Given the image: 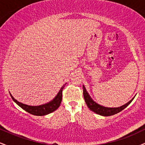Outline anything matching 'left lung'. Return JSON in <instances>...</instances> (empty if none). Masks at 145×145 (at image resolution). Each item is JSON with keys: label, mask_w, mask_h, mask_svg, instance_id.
I'll return each instance as SVG.
<instances>
[{"label": "left lung", "mask_w": 145, "mask_h": 145, "mask_svg": "<svg viewBox=\"0 0 145 145\" xmlns=\"http://www.w3.org/2000/svg\"><path fill=\"white\" fill-rule=\"evenodd\" d=\"M83 95H84V99L85 101L86 105H87L88 108L91 110L93 112H95L96 114H99V115L104 116H108L111 115H114V114H117L123 110L132 101L134 98L131 99L130 101H128L125 104L123 105L120 107L117 108H108L105 107V106H101L97 103H96L92 98L91 97L89 93L86 91L85 86L83 85Z\"/></svg>", "instance_id": "left-lung-1"}]
</instances>
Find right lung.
Listing matches in <instances>:
<instances>
[{
    "instance_id": "1",
    "label": "right lung",
    "mask_w": 145,
    "mask_h": 145,
    "mask_svg": "<svg viewBox=\"0 0 145 145\" xmlns=\"http://www.w3.org/2000/svg\"><path fill=\"white\" fill-rule=\"evenodd\" d=\"M65 84H65L61 88L59 93H58L57 95H56V97H54L52 100L46 103V104L39 105V106H29V105L22 104V103L16 100V99L13 97L12 95L10 93H9L11 98H12V99L14 101V102H16L20 107H21L25 111L30 113V114H33V115L44 116L46 115V114H50V113L54 112V111H55L59 107L60 105H61V101H62L63 90L64 89Z\"/></svg>"
}]
</instances>
